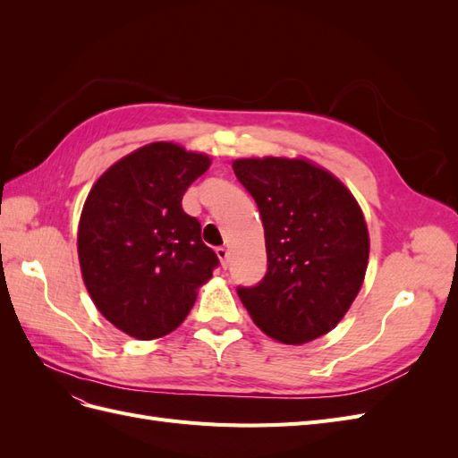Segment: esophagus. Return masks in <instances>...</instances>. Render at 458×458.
<instances>
[{"label":"esophagus","instance_id":"34e87169","mask_svg":"<svg viewBox=\"0 0 458 458\" xmlns=\"http://www.w3.org/2000/svg\"><path fill=\"white\" fill-rule=\"evenodd\" d=\"M216 254H217V258L221 261V267L227 269L229 267V250H227V248H217Z\"/></svg>","mask_w":458,"mask_h":458}]
</instances>
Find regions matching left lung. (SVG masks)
<instances>
[{
    "instance_id": "1",
    "label": "left lung",
    "mask_w": 458,
    "mask_h": 458,
    "mask_svg": "<svg viewBox=\"0 0 458 458\" xmlns=\"http://www.w3.org/2000/svg\"><path fill=\"white\" fill-rule=\"evenodd\" d=\"M233 172L258 204L267 271L237 293L271 338L306 344L327 335L363 284L369 231L342 182L308 160L241 158Z\"/></svg>"
}]
</instances>
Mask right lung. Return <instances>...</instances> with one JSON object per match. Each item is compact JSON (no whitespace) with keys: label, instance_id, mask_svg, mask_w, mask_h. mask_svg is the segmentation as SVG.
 Instances as JSON below:
<instances>
[{"label":"right lung","instance_id":"add662e5","mask_svg":"<svg viewBox=\"0 0 458 458\" xmlns=\"http://www.w3.org/2000/svg\"><path fill=\"white\" fill-rule=\"evenodd\" d=\"M208 168L206 155L150 143L110 165L89 191L78 227L81 276L97 310L133 338L175 330L219 266L200 221L182 206Z\"/></svg>","mask_w":458,"mask_h":458}]
</instances>
